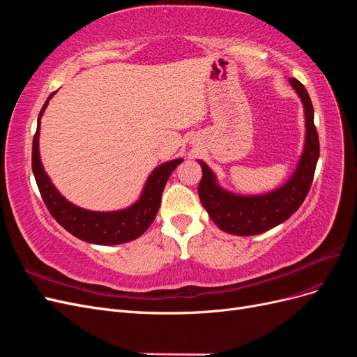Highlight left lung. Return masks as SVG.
I'll use <instances>...</instances> for the list:
<instances>
[{
	"label": "left lung",
	"instance_id": "1",
	"mask_svg": "<svg viewBox=\"0 0 357 357\" xmlns=\"http://www.w3.org/2000/svg\"><path fill=\"white\" fill-rule=\"evenodd\" d=\"M289 82L304 107L305 138L294 174L282 186L261 195H241L219 185L214 171L204 160L198 159L202 168V178L198 186L201 204L211 220L225 232L247 236L273 229L286 222L308 195L320 153L314 110L304 84L296 79Z\"/></svg>",
	"mask_w": 357,
	"mask_h": 357
}]
</instances>
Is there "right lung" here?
<instances>
[{"mask_svg": "<svg viewBox=\"0 0 357 357\" xmlns=\"http://www.w3.org/2000/svg\"><path fill=\"white\" fill-rule=\"evenodd\" d=\"M56 92H52L38 114L37 132L32 142V172L50 214L63 229H67L79 240L98 245H116L137 240L142 236L155 220L162 192L167 185L171 172L180 165L183 159L177 158L158 165L147 177L139 198L122 210L114 211H92L70 202L53 185L40 156V125L41 116L47 109V104Z\"/></svg>", "mask_w": 357, "mask_h": 357, "instance_id": "right-lung-1", "label": "right lung"}]
</instances>
